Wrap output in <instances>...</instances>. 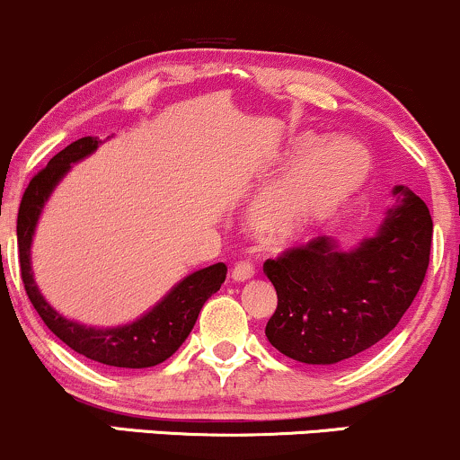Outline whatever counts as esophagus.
<instances>
[{"label": "esophagus", "mask_w": 460, "mask_h": 460, "mask_svg": "<svg viewBox=\"0 0 460 460\" xmlns=\"http://www.w3.org/2000/svg\"><path fill=\"white\" fill-rule=\"evenodd\" d=\"M252 277H255V266H252L251 261H237L234 270H231V279L237 283H244Z\"/></svg>", "instance_id": "34e87169"}]
</instances>
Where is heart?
I'll use <instances>...</instances> for the list:
<instances>
[{
	"instance_id": "b5f03b06",
	"label": "heart",
	"mask_w": 460,
	"mask_h": 460,
	"mask_svg": "<svg viewBox=\"0 0 460 460\" xmlns=\"http://www.w3.org/2000/svg\"><path fill=\"white\" fill-rule=\"evenodd\" d=\"M314 140L300 142L309 149ZM367 153L350 140H335L311 151L292 172L257 200L251 225L266 242H283L340 212L363 186Z\"/></svg>"
}]
</instances>
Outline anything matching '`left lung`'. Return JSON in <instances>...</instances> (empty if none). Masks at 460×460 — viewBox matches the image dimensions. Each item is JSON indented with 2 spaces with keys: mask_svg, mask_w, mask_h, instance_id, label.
<instances>
[{
  "mask_svg": "<svg viewBox=\"0 0 460 460\" xmlns=\"http://www.w3.org/2000/svg\"><path fill=\"white\" fill-rule=\"evenodd\" d=\"M394 192L402 200L355 251L320 235L263 263L279 298L266 337L285 357L340 366L378 344L411 307L429 270L432 218L413 192Z\"/></svg>",
  "mask_w": 460,
  "mask_h": 460,
  "instance_id": "8db88e82",
  "label": "left lung"
}]
</instances>
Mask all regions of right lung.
Here are the masks:
<instances>
[{"label": "right lung", "instance_id": "1", "mask_svg": "<svg viewBox=\"0 0 460 460\" xmlns=\"http://www.w3.org/2000/svg\"><path fill=\"white\" fill-rule=\"evenodd\" d=\"M99 140L93 136L79 138L62 149L49 160L43 171L36 172L25 188L23 199L19 205L17 216V244H19V266L21 279H23L28 298L43 318L47 329L60 337L68 348L79 352L91 361L103 363L112 367H153L157 363L166 361L175 355L177 348L186 341L192 331L194 322L199 318V311L212 294H216L226 277L225 263L203 268L183 279L181 283L171 289L162 303H157L149 314L140 320L131 322L128 326H116V329H91V326L77 324L62 318L58 311L43 298V294L36 288L30 266V246L34 235L36 220L45 200L49 199L56 183L66 175L73 162L91 155L97 149Z\"/></svg>", "mask_w": 460, "mask_h": 460}]
</instances>
